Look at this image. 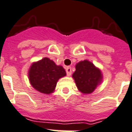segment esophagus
<instances>
[{
    "label": "esophagus",
    "mask_w": 132,
    "mask_h": 132,
    "mask_svg": "<svg viewBox=\"0 0 132 132\" xmlns=\"http://www.w3.org/2000/svg\"><path fill=\"white\" fill-rule=\"evenodd\" d=\"M65 70H66V72H67V75L68 76H70L71 74H72V69H71V67H67L65 68Z\"/></svg>",
    "instance_id": "esophagus-1"
}]
</instances>
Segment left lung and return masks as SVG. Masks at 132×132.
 Masks as SVG:
<instances>
[{
  "label": "left lung",
  "instance_id": "1",
  "mask_svg": "<svg viewBox=\"0 0 132 132\" xmlns=\"http://www.w3.org/2000/svg\"><path fill=\"white\" fill-rule=\"evenodd\" d=\"M75 68L76 70L72 75V77L78 89L85 94L92 93L101 82L100 70L88 60L79 62Z\"/></svg>",
  "mask_w": 132,
  "mask_h": 132
}]
</instances>
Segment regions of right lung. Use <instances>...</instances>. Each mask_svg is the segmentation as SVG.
<instances>
[{
	"instance_id": "obj_1",
	"label": "right lung",
	"mask_w": 132,
	"mask_h": 132,
	"mask_svg": "<svg viewBox=\"0 0 132 132\" xmlns=\"http://www.w3.org/2000/svg\"><path fill=\"white\" fill-rule=\"evenodd\" d=\"M28 75L30 84L36 90L48 94L54 91L58 79L65 76L66 72L62 66L45 57L32 64Z\"/></svg>"
}]
</instances>
